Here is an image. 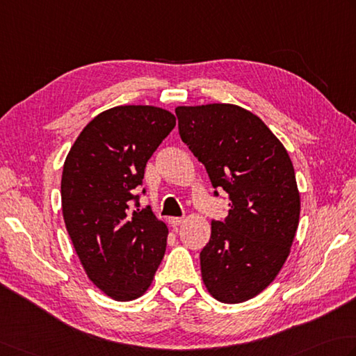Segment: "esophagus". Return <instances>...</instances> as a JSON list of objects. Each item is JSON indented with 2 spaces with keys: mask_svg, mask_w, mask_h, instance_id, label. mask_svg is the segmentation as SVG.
<instances>
[{
  "mask_svg": "<svg viewBox=\"0 0 356 356\" xmlns=\"http://www.w3.org/2000/svg\"><path fill=\"white\" fill-rule=\"evenodd\" d=\"M168 222H170V225H171V227L176 228V227H179V225H182V224H184V219H182V218H170V219H168Z\"/></svg>",
  "mask_w": 356,
  "mask_h": 356,
  "instance_id": "obj_1",
  "label": "esophagus"
}]
</instances>
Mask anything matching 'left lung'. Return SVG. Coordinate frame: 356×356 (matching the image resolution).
Segmentation results:
<instances>
[{
  "label": "left lung",
  "mask_w": 356,
  "mask_h": 356,
  "mask_svg": "<svg viewBox=\"0 0 356 356\" xmlns=\"http://www.w3.org/2000/svg\"><path fill=\"white\" fill-rule=\"evenodd\" d=\"M176 115L182 140L229 199L228 216L211 222L200 252L202 281L220 302H245L290 254L301 213L293 163L267 124L238 104L177 106Z\"/></svg>",
  "instance_id": "8db88e82"
}]
</instances>
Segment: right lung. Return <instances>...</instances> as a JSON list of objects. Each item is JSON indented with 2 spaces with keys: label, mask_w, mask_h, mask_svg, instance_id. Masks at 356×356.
Wrapping results in <instances>:
<instances>
[{
  "label": "right lung",
  "mask_w": 356,
  "mask_h": 356,
  "mask_svg": "<svg viewBox=\"0 0 356 356\" xmlns=\"http://www.w3.org/2000/svg\"><path fill=\"white\" fill-rule=\"evenodd\" d=\"M174 127L176 117L162 108H111L83 128L63 165L69 238L89 280L115 301L140 298L163 259L166 224L131 202L146 162Z\"/></svg>",
  "instance_id": "obj_1"
}]
</instances>
